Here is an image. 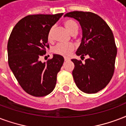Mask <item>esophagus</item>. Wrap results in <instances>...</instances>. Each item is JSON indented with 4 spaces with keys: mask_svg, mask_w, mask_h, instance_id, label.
Returning a JSON list of instances; mask_svg holds the SVG:
<instances>
[{
    "mask_svg": "<svg viewBox=\"0 0 126 126\" xmlns=\"http://www.w3.org/2000/svg\"><path fill=\"white\" fill-rule=\"evenodd\" d=\"M65 61H69L70 60L69 59V58H67V57H65Z\"/></svg>",
    "mask_w": 126,
    "mask_h": 126,
    "instance_id": "34e87169",
    "label": "esophagus"
}]
</instances>
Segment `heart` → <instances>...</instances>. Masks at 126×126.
I'll list each match as a JSON object with an SVG mask.
<instances>
[{"label":"heart","instance_id":"1","mask_svg":"<svg viewBox=\"0 0 126 126\" xmlns=\"http://www.w3.org/2000/svg\"><path fill=\"white\" fill-rule=\"evenodd\" d=\"M64 26L67 28L68 31L71 33L72 35H75L77 33L79 30V25L75 20H67L64 22ZM54 27H52L49 30L47 34L48 40L51 42L53 40V34ZM75 47L72 44H57L53 48V52L55 54L60 55L62 56H69L73 51Z\"/></svg>","mask_w":126,"mask_h":126}]
</instances>
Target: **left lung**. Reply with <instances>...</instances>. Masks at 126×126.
I'll return each mask as SVG.
<instances>
[{
    "label": "left lung",
    "instance_id": "1",
    "mask_svg": "<svg viewBox=\"0 0 126 126\" xmlns=\"http://www.w3.org/2000/svg\"><path fill=\"white\" fill-rule=\"evenodd\" d=\"M64 17L79 22L82 37L76 54L81 55V58L88 56L84 63L71 59L75 65V82L84 93H98L105 88L114 75L117 47L113 33L105 21L93 12L73 11Z\"/></svg>",
    "mask_w": 126,
    "mask_h": 126
}]
</instances>
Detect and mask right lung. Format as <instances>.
Returning <instances> with one entry per match:
<instances>
[{"label":"right lung","instance_id":"obj_1","mask_svg":"<svg viewBox=\"0 0 126 126\" xmlns=\"http://www.w3.org/2000/svg\"><path fill=\"white\" fill-rule=\"evenodd\" d=\"M63 14L28 15L15 25L8 39L10 68L23 90L33 96L50 94L56 84L63 57L54 54L47 63H42L40 58L49 48L48 32Z\"/></svg>","mask_w":126,"mask_h":126}]
</instances>
